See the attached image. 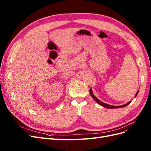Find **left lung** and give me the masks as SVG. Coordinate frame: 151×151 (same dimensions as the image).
<instances>
[{
	"label": "left lung",
	"mask_w": 151,
	"mask_h": 151,
	"mask_svg": "<svg viewBox=\"0 0 151 151\" xmlns=\"http://www.w3.org/2000/svg\"><path fill=\"white\" fill-rule=\"evenodd\" d=\"M90 94H91V96H92V98L94 99V101H96V102H97L99 104H100V105H101V106H103V107H104V108H109V109H111V108H123V107H125L126 106H127V105H129L130 103H131V101H129V103H126L125 104H123V105H122V106H112V105H109V104H106V103H103L101 101H100L99 99H98L97 98H96L95 97V96L93 94V91H92V90H91V88L90 89ZM138 93H139V90L137 91V93L135 94V97H136L137 96V94H138Z\"/></svg>",
	"instance_id": "obj_1"
}]
</instances>
